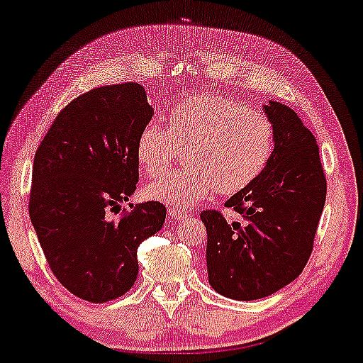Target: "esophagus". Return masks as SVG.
Segmentation results:
<instances>
[{"mask_svg": "<svg viewBox=\"0 0 363 363\" xmlns=\"http://www.w3.org/2000/svg\"><path fill=\"white\" fill-rule=\"evenodd\" d=\"M167 213H169V216L172 218V220H177V221L186 220V218H187V213L182 211V209H177V208H169Z\"/></svg>", "mask_w": 363, "mask_h": 363, "instance_id": "34e87169", "label": "esophagus"}]
</instances>
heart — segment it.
<instances>
[{"instance_id":"b5f03b06","label":"heart","mask_w":363,"mask_h":363,"mask_svg":"<svg viewBox=\"0 0 363 363\" xmlns=\"http://www.w3.org/2000/svg\"><path fill=\"white\" fill-rule=\"evenodd\" d=\"M170 130L148 123L138 135L137 159L147 174L172 162L179 147H191L186 172H165L145 196L170 208H191L218 189L237 194L267 169L276 150V128L267 116L218 94L182 99L169 113Z\"/></svg>"}]
</instances>
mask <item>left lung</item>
Segmentation results:
<instances>
[{
    "instance_id": "8db88e82",
    "label": "left lung",
    "mask_w": 363,
    "mask_h": 363,
    "mask_svg": "<svg viewBox=\"0 0 363 363\" xmlns=\"http://www.w3.org/2000/svg\"><path fill=\"white\" fill-rule=\"evenodd\" d=\"M276 150L264 174L226 201L243 221L203 211L211 287L237 301L267 298L303 272L325 208L326 179L316 138L292 108L264 104Z\"/></svg>"
}]
</instances>
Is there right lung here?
Returning a JSON list of instances; mask_svg holds the SVG:
<instances>
[{
	"label": "right lung",
	"mask_w": 363,
	"mask_h": 363,
	"mask_svg": "<svg viewBox=\"0 0 363 363\" xmlns=\"http://www.w3.org/2000/svg\"><path fill=\"white\" fill-rule=\"evenodd\" d=\"M152 115L138 82L96 87L57 115L35 154L30 220L54 276L89 303L130 291L138 245L165 221L159 201L111 218L137 189V140Z\"/></svg>",
	"instance_id": "1"
}]
</instances>
